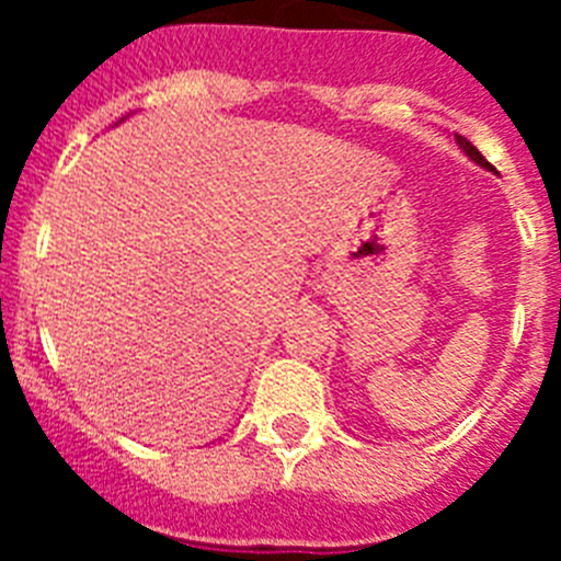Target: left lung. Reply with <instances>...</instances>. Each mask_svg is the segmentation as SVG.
I'll list each match as a JSON object with an SVG mask.
<instances>
[{
  "mask_svg": "<svg viewBox=\"0 0 561 561\" xmlns=\"http://www.w3.org/2000/svg\"><path fill=\"white\" fill-rule=\"evenodd\" d=\"M455 142H458V146H460V151H463L466 157H469V160H472V162H478V165H483V168H489V171H492V165H489V162L483 160V153H480L478 148L472 146V142L466 140V137H460V134H455Z\"/></svg>",
  "mask_w": 561,
  "mask_h": 561,
  "instance_id": "left-lung-1",
  "label": "left lung"
}]
</instances>
